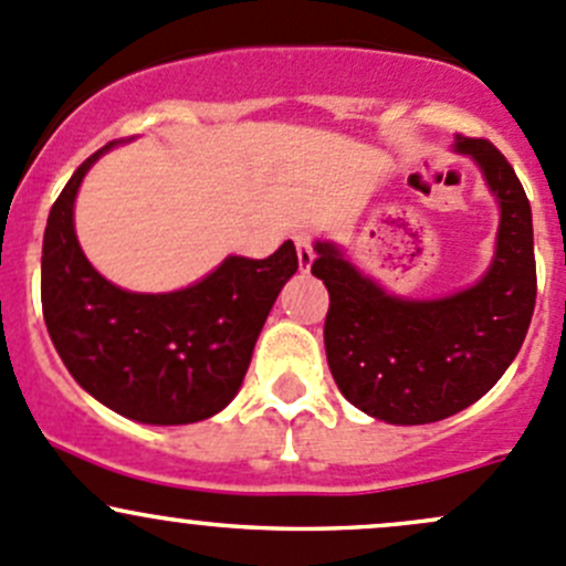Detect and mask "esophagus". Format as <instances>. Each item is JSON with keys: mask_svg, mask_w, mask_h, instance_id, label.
I'll return each instance as SVG.
<instances>
[{"mask_svg": "<svg viewBox=\"0 0 566 566\" xmlns=\"http://www.w3.org/2000/svg\"><path fill=\"white\" fill-rule=\"evenodd\" d=\"M295 249H298V268L306 273L312 268V262H315V249H312V238L304 235V232H298V235H295Z\"/></svg>", "mask_w": 566, "mask_h": 566, "instance_id": "1", "label": "esophagus"}]
</instances>
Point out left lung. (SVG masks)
Returning <instances> with one entry per match:
<instances>
[{"label":"left lung","mask_w":566,"mask_h":566,"mask_svg":"<svg viewBox=\"0 0 566 566\" xmlns=\"http://www.w3.org/2000/svg\"><path fill=\"white\" fill-rule=\"evenodd\" d=\"M499 202V235L476 284L443 298H399L358 271L336 243L315 241L312 273L328 287L331 375L367 416L430 424L484 397L521 350L534 315L531 205L515 169L484 139H454Z\"/></svg>","instance_id":"obj_1"}]
</instances>
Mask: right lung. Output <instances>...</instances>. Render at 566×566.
Here are the masks:
<instances>
[{"label": "right lung", "mask_w": 566, "mask_h": 566, "mask_svg": "<svg viewBox=\"0 0 566 566\" xmlns=\"http://www.w3.org/2000/svg\"><path fill=\"white\" fill-rule=\"evenodd\" d=\"M101 147L56 197L43 235L40 298L51 342L84 391L142 424H193L232 402L273 301L298 271L293 241L265 260L230 254L172 293H130L78 247L73 205Z\"/></svg>", "instance_id": "right-lung-1"}]
</instances>
